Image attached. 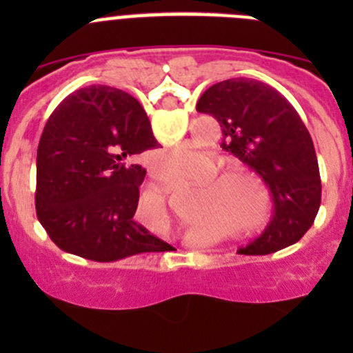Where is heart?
I'll return each instance as SVG.
<instances>
[{"label":"heart","instance_id":"b5f03b06","mask_svg":"<svg viewBox=\"0 0 353 353\" xmlns=\"http://www.w3.org/2000/svg\"><path fill=\"white\" fill-rule=\"evenodd\" d=\"M193 155L194 150L190 147L160 150L152 159V170L162 179H170ZM216 168L219 163L215 159L210 155L203 157L201 165L194 174L203 177L199 181L203 188L196 191L193 205L188 208V215L193 216L188 219L190 223L205 232L208 222L203 220V216H208L234 227L236 236L241 239L261 236L273 219V198L268 184L248 167H223L219 171Z\"/></svg>","mask_w":353,"mask_h":353}]
</instances>
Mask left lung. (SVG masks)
Segmentation results:
<instances>
[{
    "label": "left lung",
    "mask_w": 353,
    "mask_h": 353,
    "mask_svg": "<svg viewBox=\"0 0 353 353\" xmlns=\"http://www.w3.org/2000/svg\"><path fill=\"white\" fill-rule=\"evenodd\" d=\"M196 110L219 121L222 148L243 160L272 190V223L237 252L272 254L297 243L318 215L321 177L311 134L294 105L263 81L230 78L203 92Z\"/></svg>",
    "instance_id": "left-lung-1"
}]
</instances>
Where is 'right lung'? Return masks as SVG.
I'll use <instances>...</instances> for the list:
<instances>
[{
    "label": "right lung",
    "mask_w": 353,
    "mask_h": 353,
    "mask_svg": "<svg viewBox=\"0 0 353 353\" xmlns=\"http://www.w3.org/2000/svg\"><path fill=\"white\" fill-rule=\"evenodd\" d=\"M157 147L140 102L92 85L68 95L37 148L35 212L63 251L99 263L170 249L134 222L147 170L134 163Z\"/></svg>",
    "instance_id": "1"
}]
</instances>
